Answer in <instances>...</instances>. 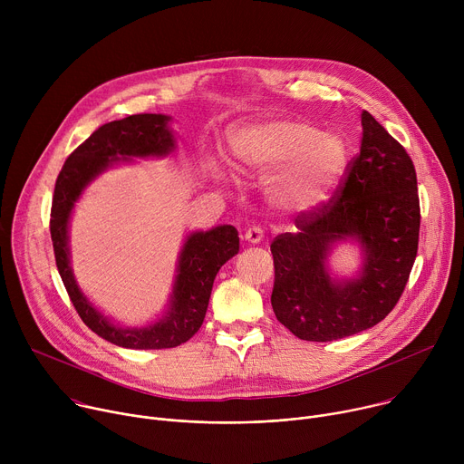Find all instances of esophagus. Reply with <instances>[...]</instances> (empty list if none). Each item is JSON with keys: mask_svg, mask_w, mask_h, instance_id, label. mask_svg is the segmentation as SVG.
<instances>
[{"mask_svg": "<svg viewBox=\"0 0 464 464\" xmlns=\"http://www.w3.org/2000/svg\"><path fill=\"white\" fill-rule=\"evenodd\" d=\"M242 238H244L247 244H258V242H262L264 233H262V229H260V227L253 226V227L246 229V233H244V237H242Z\"/></svg>", "mask_w": 464, "mask_h": 464, "instance_id": "esophagus-1", "label": "esophagus"}]
</instances>
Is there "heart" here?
Here are the masks:
<instances>
[{
    "label": "heart",
    "mask_w": 464,
    "mask_h": 464,
    "mask_svg": "<svg viewBox=\"0 0 464 464\" xmlns=\"http://www.w3.org/2000/svg\"><path fill=\"white\" fill-rule=\"evenodd\" d=\"M237 167L270 176L272 202L288 211H312L333 196L349 160L345 141L314 124L272 119L238 128L229 140Z\"/></svg>",
    "instance_id": "obj_1"
}]
</instances>
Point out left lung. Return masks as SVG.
<instances>
[{
  "instance_id": "left-lung-1",
  "label": "left lung",
  "mask_w": 464,
  "mask_h": 464,
  "mask_svg": "<svg viewBox=\"0 0 464 464\" xmlns=\"http://www.w3.org/2000/svg\"><path fill=\"white\" fill-rule=\"evenodd\" d=\"M360 154L333 200L295 218V233L272 242V306L294 336L334 342L380 323L399 303L417 256V174L404 147L362 111ZM342 241L362 253L356 276L338 278L329 256Z\"/></svg>"
}]
</instances>
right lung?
<instances>
[{"mask_svg": "<svg viewBox=\"0 0 464 464\" xmlns=\"http://www.w3.org/2000/svg\"><path fill=\"white\" fill-rule=\"evenodd\" d=\"M170 115L138 113L111 121L68 158L56 178L51 208V240L56 268L81 319L106 342L124 349H172L200 330L215 277L224 264L238 253V233L233 226L187 235L178 264L172 294L161 317L147 326H124L104 315L81 290L70 253V222L86 187L104 170L134 158H167L176 150Z\"/></svg>", "mask_w": 464, "mask_h": 464, "instance_id": "right-lung-1", "label": "right lung"}]
</instances>
